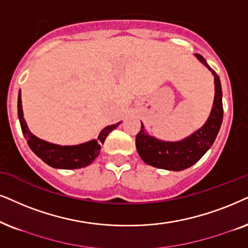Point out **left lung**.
I'll return each instance as SVG.
<instances>
[{"instance_id": "8db88e82", "label": "left lung", "mask_w": 248, "mask_h": 248, "mask_svg": "<svg viewBox=\"0 0 248 248\" xmlns=\"http://www.w3.org/2000/svg\"><path fill=\"white\" fill-rule=\"evenodd\" d=\"M196 57L214 75L215 96L211 114L200 129L178 142H165L150 136L142 124L140 133L136 135V149L142 160L147 165L167 170H183L200 160L217 136L223 120L221 81L202 55L196 54Z\"/></svg>"}]
</instances>
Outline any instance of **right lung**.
<instances>
[{"label":"right lung","mask_w":248,"mask_h":248,"mask_svg":"<svg viewBox=\"0 0 248 248\" xmlns=\"http://www.w3.org/2000/svg\"><path fill=\"white\" fill-rule=\"evenodd\" d=\"M18 118H19L21 131L27 140L31 150L42 159L46 165L59 169H77L90 165L95 160L101 151V145L112 130L115 129L120 122L105 127L98 135V139L92 140L79 145H57L46 140L37 139L35 135L31 133L25 122L21 106V93H18Z\"/></svg>","instance_id":"obj_1"}]
</instances>
